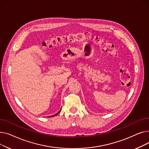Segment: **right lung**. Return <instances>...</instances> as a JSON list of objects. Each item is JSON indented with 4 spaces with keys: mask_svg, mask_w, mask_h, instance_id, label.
<instances>
[{
    "mask_svg": "<svg viewBox=\"0 0 149 149\" xmlns=\"http://www.w3.org/2000/svg\"><path fill=\"white\" fill-rule=\"evenodd\" d=\"M61 110H60V111H59L58 112H57V113H56V114H55V115H52V116H56V115H57V114H58V113H59V112H60L61 111ZM51 116H48V117H51Z\"/></svg>",
    "mask_w": 149,
    "mask_h": 149,
    "instance_id": "add662e5",
    "label": "right lung"
}]
</instances>
